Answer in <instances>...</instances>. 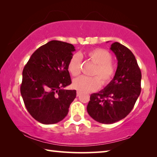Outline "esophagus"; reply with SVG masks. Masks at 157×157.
<instances>
[{
  "instance_id": "obj_1",
  "label": "esophagus",
  "mask_w": 157,
  "mask_h": 157,
  "mask_svg": "<svg viewBox=\"0 0 157 157\" xmlns=\"http://www.w3.org/2000/svg\"><path fill=\"white\" fill-rule=\"evenodd\" d=\"M76 95H77V96H78V97L79 96V95H80V92H79V91H77V94Z\"/></svg>"
}]
</instances>
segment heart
I'll list each match as a JSON object with an SVG mask.
<instances>
[{"label":"heart","mask_w":157,"mask_h":157,"mask_svg":"<svg viewBox=\"0 0 157 157\" xmlns=\"http://www.w3.org/2000/svg\"><path fill=\"white\" fill-rule=\"evenodd\" d=\"M87 57L96 63L92 75L97 76L82 75L74 79L73 88L81 92L96 91L101 85V79L103 85H107L110 83L116 74V66L111 62L112 56L107 50L102 48H94L88 52ZM82 61V57L79 53H75L71 57L67 68L71 75L77 76L80 73Z\"/></svg>","instance_id":"1"}]
</instances>
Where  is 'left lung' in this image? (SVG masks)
Listing matches in <instances>:
<instances>
[{"label":"left lung","mask_w":157,"mask_h":157,"mask_svg":"<svg viewBox=\"0 0 157 157\" xmlns=\"http://www.w3.org/2000/svg\"><path fill=\"white\" fill-rule=\"evenodd\" d=\"M110 50L118 60L115 75L104 89L91 95L86 108L93 119L103 124H112L125 118L141 90V72L131 50L118 42L111 44Z\"/></svg>","instance_id":"left-lung-1"}]
</instances>
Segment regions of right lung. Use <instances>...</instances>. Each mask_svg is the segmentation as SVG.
<instances>
[{"label":"right lung","mask_w":157,"mask_h":157,"mask_svg":"<svg viewBox=\"0 0 157 157\" xmlns=\"http://www.w3.org/2000/svg\"><path fill=\"white\" fill-rule=\"evenodd\" d=\"M73 45L50 41L34 52L23 71L21 94L26 109L39 123H57L67 116L76 97L75 90H64L71 84L68 63Z\"/></svg>","instance_id":"obj_1"}]
</instances>
